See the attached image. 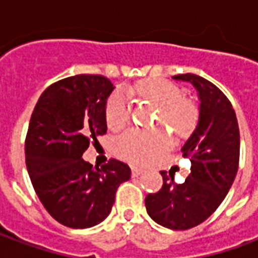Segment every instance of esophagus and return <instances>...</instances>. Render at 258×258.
<instances>
[{"label": "esophagus", "instance_id": "obj_1", "mask_svg": "<svg viewBox=\"0 0 258 258\" xmlns=\"http://www.w3.org/2000/svg\"><path fill=\"white\" fill-rule=\"evenodd\" d=\"M131 171H133V175H134V177H138L140 174L144 173V168H141V167H133V168H131Z\"/></svg>", "mask_w": 258, "mask_h": 258}]
</instances>
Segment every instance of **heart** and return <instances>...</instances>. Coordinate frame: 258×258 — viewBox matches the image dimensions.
Listing matches in <instances>:
<instances>
[{
  "mask_svg": "<svg viewBox=\"0 0 258 258\" xmlns=\"http://www.w3.org/2000/svg\"><path fill=\"white\" fill-rule=\"evenodd\" d=\"M142 99L159 107L156 124L167 123L181 137L188 135L198 123V109L194 103L182 98V91L173 83L164 80H145L130 88ZM130 103L123 92L109 96L105 117L109 128L120 130L130 121ZM173 137L167 130H128L114 142L118 157L134 164H146L170 149Z\"/></svg>",
  "mask_w": 258,
  "mask_h": 258,
  "instance_id": "1",
  "label": "heart"
}]
</instances>
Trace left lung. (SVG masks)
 Masks as SVG:
<instances>
[{
    "label": "left lung",
    "instance_id": "8db88e82",
    "mask_svg": "<svg viewBox=\"0 0 258 258\" xmlns=\"http://www.w3.org/2000/svg\"><path fill=\"white\" fill-rule=\"evenodd\" d=\"M198 91L200 106L196 128L182 146V156L192 163L182 184L160 171L162 189L145 199L152 220L170 229H189L207 220L232 186L239 166L240 137L236 114L220 88L196 74H178Z\"/></svg>",
    "mask_w": 258,
    "mask_h": 258
}]
</instances>
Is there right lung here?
Here are the masks:
<instances>
[{"mask_svg":"<svg viewBox=\"0 0 258 258\" xmlns=\"http://www.w3.org/2000/svg\"><path fill=\"white\" fill-rule=\"evenodd\" d=\"M114 90L99 74H77L49 85L37 102L26 137V166L38 199L62 225L94 227L112 210L125 163L110 159L101 168L83 159L106 133L107 98Z\"/></svg>","mask_w":258,"mask_h":258,"instance_id":"right-lung-1","label":"right lung"}]
</instances>
